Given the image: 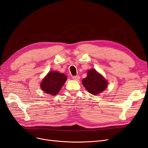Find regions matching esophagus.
<instances>
[{
  "mask_svg": "<svg viewBox=\"0 0 148 148\" xmlns=\"http://www.w3.org/2000/svg\"><path fill=\"white\" fill-rule=\"evenodd\" d=\"M73 79L74 80H79L80 79V76H79V75L73 76Z\"/></svg>",
  "mask_w": 148,
  "mask_h": 148,
  "instance_id": "1",
  "label": "esophagus"
}]
</instances>
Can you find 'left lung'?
Segmentation results:
<instances>
[{
	"label": "left lung",
	"mask_w": 148,
	"mask_h": 148,
	"mask_svg": "<svg viewBox=\"0 0 148 148\" xmlns=\"http://www.w3.org/2000/svg\"><path fill=\"white\" fill-rule=\"evenodd\" d=\"M82 84L90 93L97 95L106 89L108 82L96 69H91L88 71L86 77L82 80Z\"/></svg>",
	"instance_id": "obj_1"
}]
</instances>
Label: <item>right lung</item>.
<instances>
[{"label": "right lung", "instance_id": "1", "mask_svg": "<svg viewBox=\"0 0 148 148\" xmlns=\"http://www.w3.org/2000/svg\"><path fill=\"white\" fill-rule=\"evenodd\" d=\"M67 80L66 75L57 71H50L40 84L42 91L53 96L56 95Z\"/></svg>", "mask_w": 148, "mask_h": 148}]
</instances>
